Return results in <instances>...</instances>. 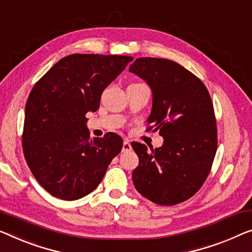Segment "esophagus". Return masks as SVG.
Segmentation results:
<instances>
[{
  "mask_svg": "<svg viewBox=\"0 0 252 252\" xmlns=\"http://www.w3.org/2000/svg\"><path fill=\"white\" fill-rule=\"evenodd\" d=\"M130 150H131L130 142L127 140H125V141H123V146H122V152L126 153V152H130Z\"/></svg>",
  "mask_w": 252,
  "mask_h": 252,
  "instance_id": "obj_1",
  "label": "esophagus"
}]
</instances>
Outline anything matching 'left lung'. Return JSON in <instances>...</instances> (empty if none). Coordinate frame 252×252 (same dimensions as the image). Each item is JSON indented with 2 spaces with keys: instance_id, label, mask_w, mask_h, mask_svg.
Instances as JSON below:
<instances>
[{
  "instance_id": "left-lung-1",
  "label": "left lung",
  "mask_w": 252,
  "mask_h": 252,
  "mask_svg": "<svg viewBox=\"0 0 252 252\" xmlns=\"http://www.w3.org/2000/svg\"><path fill=\"white\" fill-rule=\"evenodd\" d=\"M153 92L147 130L164 138L159 148L139 142L131 146L139 157L132 172L137 191L148 200L173 206L193 196L207 179L217 149L214 106L206 86L179 63L139 58L129 67Z\"/></svg>"
}]
</instances>
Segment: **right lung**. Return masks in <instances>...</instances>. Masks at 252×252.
<instances>
[{"label": "right lung", "mask_w": 252, "mask_h": 252, "mask_svg": "<svg viewBox=\"0 0 252 252\" xmlns=\"http://www.w3.org/2000/svg\"><path fill=\"white\" fill-rule=\"evenodd\" d=\"M133 58L71 54L60 60L29 94L24 155L47 192L77 200L96 189L123 141L116 133L90 139L86 114L98 110L103 90Z\"/></svg>", "instance_id": "1"}]
</instances>
